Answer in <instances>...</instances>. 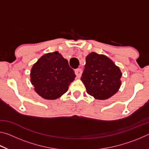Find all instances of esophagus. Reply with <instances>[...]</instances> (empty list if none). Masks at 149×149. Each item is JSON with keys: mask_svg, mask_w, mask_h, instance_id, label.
<instances>
[{"mask_svg": "<svg viewBox=\"0 0 149 149\" xmlns=\"http://www.w3.org/2000/svg\"><path fill=\"white\" fill-rule=\"evenodd\" d=\"M75 74L76 75V76L77 77H80L81 75L82 74V70L81 68H78L75 71Z\"/></svg>", "mask_w": 149, "mask_h": 149, "instance_id": "obj_1", "label": "esophagus"}]
</instances>
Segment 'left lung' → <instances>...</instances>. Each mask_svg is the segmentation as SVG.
Returning a JSON list of instances; mask_svg holds the SVG:
<instances>
[{"label":"left lung","instance_id":"1","mask_svg":"<svg viewBox=\"0 0 149 149\" xmlns=\"http://www.w3.org/2000/svg\"><path fill=\"white\" fill-rule=\"evenodd\" d=\"M122 75L119 68L110 58L104 55L91 52L86 57L81 79L88 94L96 99L106 100L120 89Z\"/></svg>","mask_w":149,"mask_h":149}]
</instances>
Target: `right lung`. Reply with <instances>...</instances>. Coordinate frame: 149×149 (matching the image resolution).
Returning <instances> with one entry per match:
<instances>
[{
	"instance_id": "right-lung-1",
	"label": "right lung",
	"mask_w": 149,
	"mask_h": 149,
	"mask_svg": "<svg viewBox=\"0 0 149 149\" xmlns=\"http://www.w3.org/2000/svg\"><path fill=\"white\" fill-rule=\"evenodd\" d=\"M30 75L35 91L47 100L61 97L75 77L68 61L57 51L40 58L33 65Z\"/></svg>"
}]
</instances>
